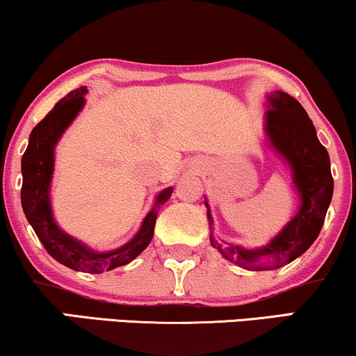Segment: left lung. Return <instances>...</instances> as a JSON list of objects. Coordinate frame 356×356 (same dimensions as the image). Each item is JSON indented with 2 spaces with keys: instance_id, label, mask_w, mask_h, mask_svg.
<instances>
[{
  "instance_id": "1",
  "label": "left lung",
  "mask_w": 356,
  "mask_h": 356,
  "mask_svg": "<svg viewBox=\"0 0 356 356\" xmlns=\"http://www.w3.org/2000/svg\"><path fill=\"white\" fill-rule=\"evenodd\" d=\"M266 102L264 134L269 146L289 165L300 205L284 228L261 248L218 241L213 230L210 232V245L225 259L250 271H273L302 256L317 240L334 193L330 157L318 141L307 111L296 98L279 90L266 95ZM205 207L211 228L213 218L207 199Z\"/></svg>"
}]
</instances>
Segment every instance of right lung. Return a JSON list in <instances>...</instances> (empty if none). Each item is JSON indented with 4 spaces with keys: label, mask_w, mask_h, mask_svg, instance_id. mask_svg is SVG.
I'll return each mask as SVG.
<instances>
[{
    "label": "right lung",
    "mask_w": 356,
    "mask_h": 356,
    "mask_svg": "<svg viewBox=\"0 0 356 356\" xmlns=\"http://www.w3.org/2000/svg\"><path fill=\"white\" fill-rule=\"evenodd\" d=\"M87 87L72 90L46 115L29 134V145L21 159L22 187L21 204L26 218L35 235L54 259L64 266L90 274H100L124 266L146 250L154 235V225L161 205L172 195V187L157 193L154 205L147 211L141 227L131 240L111 251H97L77 238L67 235L54 218L51 204V186L56 164V146L65 129L77 118L85 106Z\"/></svg>",
    "instance_id": "right-lung-1"
}]
</instances>
